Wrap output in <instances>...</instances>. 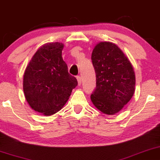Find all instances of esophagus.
I'll return each mask as SVG.
<instances>
[{"mask_svg":"<svg viewBox=\"0 0 160 160\" xmlns=\"http://www.w3.org/2000/svg\"><path fill=\"white\" fill-rule=\"evenodd\" d=\"M77 80H78V85L79 86H80V85H81V78H80V76H78L77 77Z\"/></svg>","mask_w":160,"mask_h":160,"instance_id":"1","label":"esophagus"}]
</instances>
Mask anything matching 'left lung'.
Returning a JSON list of instances; mask_svg holds the SVG:
<instances>
[{
    "label": "left lung",
    "instance_id": "obj_1",
    "mask_svg": "<svg viewBox=\"0 0 160 160\" xmlns=\"http://www.w3.org/2000/svg\"><path fill=\"white\" fill-rule=\"evenodd\" d=\"M91 61L97 80L91 102L103 113L116 114L128 103L135 92L132 66L118 46L107 42L95 46Z\"/></svg>",
    "mask_w": 160,
    "mask_h": 160
}]
</instances>
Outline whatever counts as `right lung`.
Wrapping results in <instances>:
<instances>
[{
	"label": "right lung",
	"instance_id": "1",
	"mask_svg": "<svg viewBox=\"0 0 160 160\" xmlns=\"http://www.w3.org/2000/svg\"><path fill=\"white\" fill-rule=\"evenodd\" d=\"M63 44H46L34 54L25 69L23 91L29 105L45 116L55 114L63 107L78 86L63 60Z\"/></svg>",
	"mask_w": 160,
	"mask_h": 160
}]
</instances>
